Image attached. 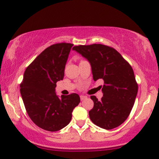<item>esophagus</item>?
<instances>
[{"mask_svg": "<svg viewBox=\"0 0 159 159\" xmlns=\"http://www.w3.org/2000/svg\"><path fill=\"white\" fill-rule=\"evenodd\" d=\"M87 97L86 96H80V98H81V101H83V100H84V99H86V98H87Z\"/></svg>", "mask_w": 159, "mask_h": 159, "instance_id": "obj_1", "label": "esophagus"}]
</instances>
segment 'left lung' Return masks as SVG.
<instances>
[{"label": "left lung", "mask_w": 159, "mask_h": 159, "mask_svg": "<svg viewBox=\"0 0 159 159\" xmlns=\"http://www.w3.org/2000/svg\"><path fill=\"white\" fill-rule=\"evenodd\" d=\"M73 50L90 62L95 81L103 79L100 100L91 96L94 105L89 111L91 121L102 129H114L130 114L138 93L134 71L114 48L102 44L78 45Z\"/></svg>", "instance_id": "8db88e82"}]
</instances>
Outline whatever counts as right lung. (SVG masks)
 I'll list each match as a JSON object with an SVG mask.
<instances>
[{
	"label": "right lung",
	"mask_w": 159,
	"mask_h": 159,
	"mask_svg": "<svg viewBox=\"0 0 159 159\" xmlns=\"http://www.w3.org/2000/svg\"><path fill=\"white\" fill-rule=\"evenodd\" d=\"M73 44L57 43L45 48L27 67L20 92L25 109L37 126L57 132L66 126L80 102L77 93L58 97L56 83L63 79L65 66Z\"/></svg>",
	"instance_id": "add662e5"
}]
</instances>
